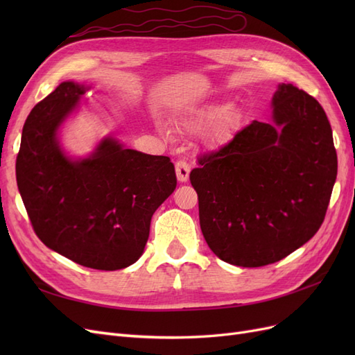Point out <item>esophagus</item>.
Returning <instances> with one entry per match:
<instances>
[{
	"label": "esophagus",
	"instance_id": "34e87169",
	"mask_svg": "<svg viewBox=\"0 0 355 355\" xmlns=\"http://www.w3.org/2000/svg\"><path fill=\"white\" fill-rule=\"evenodd\" d=\"M175 168H176L178 180H179V182H187L188 178H189V171H191V167H189V164L187 163V161H185V159L178 161Z\"/></svg>",
	"mask_w": 355,
	"mask_h": 355
}]
</instances>
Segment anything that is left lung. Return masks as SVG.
Listing matches in <instances>:
<instances>
[{
    "instance_id": "left-lung-1",
    "label": "left lung",
    "mask_w": 355,
    "mask_h": 355,
    "mask_svg": "<svg viewBox=\"0 0 355 355\" xmlns=\"http://www.w3.org/2000/svg\"><path fill=\"white\" fill-rule=\"evenodd\" d=\"M271 105L272 123L253 121L189 175L211 252L244 268L282 261L313 239L338 175L331 127L313 96L283 83Z\"/></svg>"
}]
</instances>
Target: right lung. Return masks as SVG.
<instances>
[{
  "mask_svg": "<svg viewBox=\"0 0 355 355\" xmlns=\"http://www.w3.org/2000/svg\"><path fill=\"white\" fill-rule=\"evenodd\" d=\"M90 87L63 81L28 115L16 159L20 197L49 249L93 270L115 271L142 256L154 211L176 188L168 157L106 136L83 158L65 153L62 124Z\"/></svg>",
  "mask_w": 355,
  "mask_h": 355,
  "instance_id": "obj_1",
  "label": "right lung"
}]
</instances>
